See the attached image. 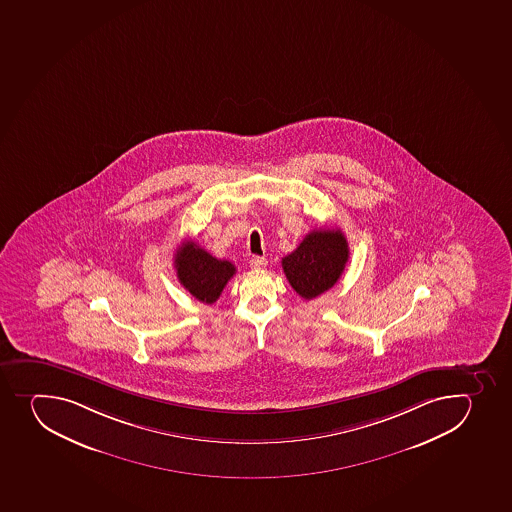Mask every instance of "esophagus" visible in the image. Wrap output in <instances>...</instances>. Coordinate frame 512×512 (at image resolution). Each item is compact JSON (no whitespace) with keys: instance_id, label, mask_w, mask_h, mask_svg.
<instances>
[{"instance_id":"esophagus-1","label":"esophagus","mask_w":512,"mask_h":512,"mask_svg":"<svg viewBox=\"0 0 512 512\" xmlns=\"http://www.w3.org/2000/svg\"><path fill=\"white\" fill-rule=\"evenodd\" d=\"M267 265V258L265 257H252L250 258V267L252 268H262Z\"/></svg>"}]
</instances>
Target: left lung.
Segmentation results:
<instances>
[{
    "label": "left lung",
    "instance_id": "left-lung-1",
    "mask_svg": "<svg viewBox=\"0 0 512 512\" xmlns=\"http://www.w3.org/2000/svg\"><path fill=\"white\" fill-rule=\"evenodd\" d=\"M350 258L348 242L340 229L313 230L292 254L282 258L283 272L293 290L305 298L330 290Z\"/></svg>",
    "mask_w": 512,
    "mask_h": 512
}]
</instances>
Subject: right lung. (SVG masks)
Instances as JSON below:
<instances>
[{
	"label": "right lung",
	"mask_w": 512,
	"mask_h": 512,
	"mask_svg": "<svg viewBox=\"0 0 512 512\" xmlns=\"http://www.w3.org/2000/svg\"><path fill=\"white\" fill-rule=\"evenodd\" d=\"M174 267L182 287L207 305L217 302L225 285L235 275V265L229 260L212 257L192 240L179 247Z\"/></svg>",
	"instance_id": "1"
}]
</instances>
